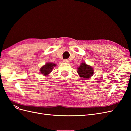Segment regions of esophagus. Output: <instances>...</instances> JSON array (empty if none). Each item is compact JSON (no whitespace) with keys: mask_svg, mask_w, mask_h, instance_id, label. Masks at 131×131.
Instances as JSON below:
<instances>
[{"mask_svg":"<svg viewBox=\"0 0 131 131\" xmlns=\"http://www.w3.org/2000/svg\"><path fill=\"white\" fill-rule=\"evenodd\" d=\"M63 62H64V63H69V62L68 59H64V60H63Z\"/></svg>","mask_w":131,"mask_h":131,"instance_id":"esophagus-1","label":"esophagus"}]
</instances>
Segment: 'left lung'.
<instances>
[{
  "label": "left lung",
  "mask_w": 131,
  "mask_h": 131,
  "mask_svg": "<svg viewBox=\"0 0 131 131\" xmlns=\"http://www.w3.org/2000/svg\"><path fill=\"white\" fill-rule=\"evenodd\" d=\"M79 75L81 78L88 79L93 76V69L91 66L86 64V63H82L81 65L78 68V72Z\"/></svg>",
  "instance_id": "8db88e82"
}]
</instances>
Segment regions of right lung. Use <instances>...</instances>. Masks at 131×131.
I'll return each instance as SVG.
<instances>
[{
    "label": "right lung",
    "instance_id": "1",
    "mask_svg": "<svg viewBox=\"0 0 131 131\" xmlns=\"http://www.w3.org/2000/svg\"><path fill=\"white\" fill-rule=\"evenodd\" d=\"M56 66V64L53 63H46L44 66H43L40 68V73L46 76V75H47L51 72V71L53 69V67Z\"/></svg>",
    "mask_w": 131,
    "mask_h": 131
}]
</instances>
